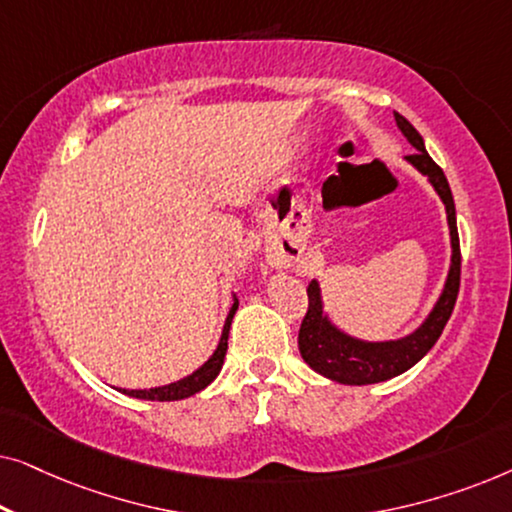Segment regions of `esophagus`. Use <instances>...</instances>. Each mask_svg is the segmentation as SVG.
Returning a JSON list of instances; mask_svg holds the SVG:
<instances>
[{
  "label": "esophagus",
  "instance_id": "obj_1",
  "mask_svg": "<svg viewBox=\"0 0 512 512\" xmlns=\"http://www.w3.org/2000/svg\"><path fill=\"white\" fill-rule=\"evenodd\" d=\"M296 258H298V249H291V251L275 249V251H270V265H272V268H289V265H293Z\"/></svg>",
  "mask_w": 512,
  "mask_h": 512
}]
</instances>
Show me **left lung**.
Wrapping results in <instances>:
<instances>
[{"label": "left lung", "mask_w": 512, "mask_h": 512, "mask_svg": "<svg viewBox=\"0 0 512 512\" xmlns=\"http://www.w3.org/2000/svg\"><path fill=\"white\" fill-rule=\"evenodd\" d=\"M396 125L408 139V144L415 153L405 156V160L415 170L426 177V181L438 193L440 202L445 205L447 228H450V270H447L445 284L440 289V296L433 303L431 312L419 324L415 331L396 340H363L356 335L347 333L331 319V314L324 307V296H321V284L314 282L307 286V298H310V310H307L303 326L298 333V349L303 361L314 373L328 377V380L340 384H377L391 377L405 373L422 361L429 349L436 345V340L443 333V328L450 319L457 303L459 293V275H461V254H459V233H457V212H454V198L447 184L445 174L433 163V158L426 151L424 139L412 128L408 118L396 114Z\"/></svg>", "instance_id": "8db88e82"}]
</instances>
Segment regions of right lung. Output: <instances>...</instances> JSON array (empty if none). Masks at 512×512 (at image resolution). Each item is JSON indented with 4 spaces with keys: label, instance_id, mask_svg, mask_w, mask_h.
Returning a JSON list of instances; mask_svg holds the SVG:
<instances>
[{
    "label": "right lung",
    "instance_id": "obj_1",
    "mask_svg": "<svg viewBox=\"0 0 512 512\" xmlns=\"http://www.w3.org/2000/svg\"><path fill=\"white\" fill-rule=\"evenodd\" d=\"M237 312V298L233 296V305H230L226 324H223L219 345H216L214 354L202 363L198 370H193L191 375L181 377L177 382L163 384V387H151V389H118L123 394H128L132 398H144V401H181V398H188L193 394H198L205 387H209L216 380V375L221 373L223 359H226V349H228V333H230V321H233Z\"/></svg>",
    "mask_w": 512,
    "mask_h": 512
}]
</instances>
